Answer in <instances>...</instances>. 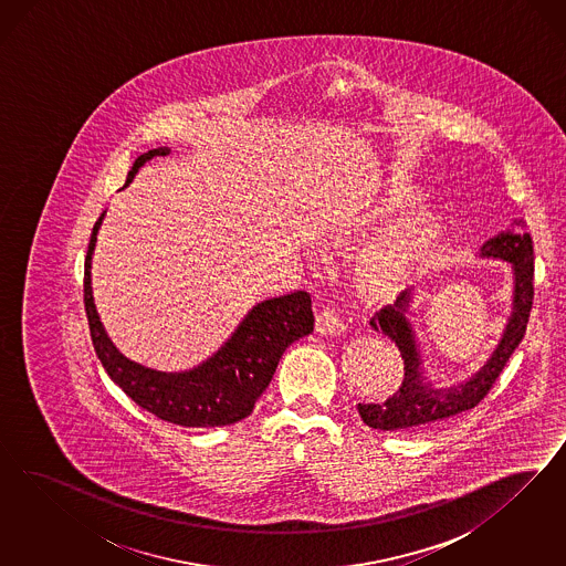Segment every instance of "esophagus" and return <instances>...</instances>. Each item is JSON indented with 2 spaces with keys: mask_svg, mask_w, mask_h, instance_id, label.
I'll return each instance as SVG.
<instances>
[{
  "mask_svg": "<svg viewBox=\"0 0 566 566\" xmlns=\"http://www.w3.org/2000/svg\"><path fill=\"white\" fill-rule=\"evenodd\" d=\"M346 329L344 313L336 305H326L317 315V332L326 336H340Z\"/></svg>",
  "mask_w": 566,
  "mask_h": 566,
  "instance_id": "esophagus-1",
  "label": "esophagus"
}]
</instances>
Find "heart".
Returning a JSON list of instances; mask_svg holds the SVG:
<instances>
[{"instance_id": "b5f03b06", "label": "heart", "mask_w": 566, "mask_h": 566, "mask_svg": "<svg viewBox=\"0 0 566 566\" xmlns=\"http://www.w3.org/2000/svg\"><path fill=\"white\" fill-rule=\"evenodd\" d=\"M419 201V190L411 185L395 182L376 197L367 199L355 211L338 218L329 239L334 242H353L365 239L381 223L396 213L409 209ZM440 218L426 209L409 211L400 220L390 223L379 239L374 240L359 258V277L371 291H390L405 282L419 261H423L440 234Z\"/></svg>"}]
</instances>
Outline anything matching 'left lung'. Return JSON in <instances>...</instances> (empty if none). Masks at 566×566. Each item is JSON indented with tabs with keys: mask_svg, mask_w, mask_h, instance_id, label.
<instances>
[{
	"mask_svg": "<svg viewBox=\"0 0 566 566\" xmlns=\"http://www.w3.org/2000/svg\"><path fill=\"white\" fill-rule=\"evenodd\" d=\"M523 222L513 223L509 232H502L481 247L483 258H496L513 263L514 303L513 315L494 355L471 379L450 388H431L421 371L417 344L412 340L409 324L411 292L398 294L395 305L379 308L369 319V326L388 336L398 346L405 360V379L395 395L381 405H359L360 419L374 429L428 428L459 412L475 409L492 390L514 348L521 344L533 305V242Z\"/></svg>",
	"mask_w": 566,
	"mask_h": 566,
	"instance_id": "obj_1",
	"label": "left lung"
}]
</instances>
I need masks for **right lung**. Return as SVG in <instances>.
<instances>
[{
	"label": "right lung",
	"instance_id": "obj_1",
	"mask_svg": "<svg viewBox=\"0 0 566 566\" xmlns=\"http://www.w3.org/2000/svg\"><path fill=\"white\" fill-rule=\"evenodd\" d=\"M159 147L137 157L126 185L138 168L154 155H166ZM102 218L93 226L85 258V311L91 340L103 369L138 407L182 428H222L249 417L259 396L265 392L284 350L294 340L313 332L315 315L311 294L292 292L259 303L244 317L232 338L211 359L192 371L161 374L128 360L107 338L91 292V255Z\"/></svg>",
	"mask_w": 566,
	"mask_h": 566
}]
</instances>
